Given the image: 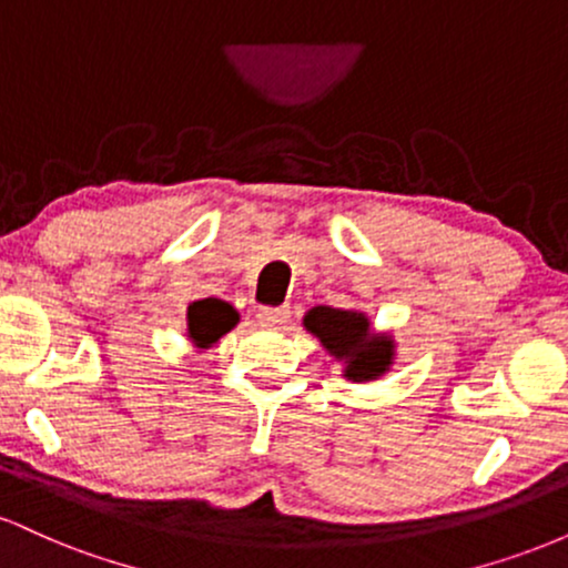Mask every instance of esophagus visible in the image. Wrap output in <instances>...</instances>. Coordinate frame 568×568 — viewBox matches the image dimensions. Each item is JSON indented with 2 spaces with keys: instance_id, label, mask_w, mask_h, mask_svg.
I'll list each match as a JSON object with an SVG mask.
<instances>
[{
  "instance_id": "34e87169",
  "label": "esophagus",
  "mask_w": 568,
  "mask_h": 568,
  "mask_svg": "<svg viewBox=\"0 0 568 568\" xmlns=\"http://www.w3.org/2000/svg\"><path fill=\"white\" fill-rule=\"evenodd\" d=\"M288 315L291 312L285 310V306H262V310H258V323H262L264 328H283V325L288 323Z\"/></svg>"
}]
</instances>
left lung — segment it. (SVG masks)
Here are the masks:
<instances>
[{
	"mask_svg": "<svg viewBox=\"0 0 568 568\" xmlns=\"http://www.w3.org/2000/svg\"><path fill=\"white\" fill-rule=\"evenodd\" d=\"M302 325L342 366L344 379L368 384L395 366V336L389 331H376L366 312L317 304L306 310Z\"/></svg>",
	"mask_w": 568,
	"mask_h": 568,
	"instance_id": "obj_1",
	"label": "left lung"
}]
</instances>
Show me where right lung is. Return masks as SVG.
Listing matches in <instances>:
<instances>
[{
    "label": "right lung",
    "mask_w": 568,
    "mask_h": 568,
    "mask_svg": "<svg viewBox=\"0 0 568 568\" xmlns=\"http://www.w3.org/2000/svg\"><path fill=\"white\" fill-rule=\"evenodd\" d=\"M240 323V312L221 298H200L186 306V336L194 349L205 352Z\"/></svg>",
    "instance_id": "1"
}]
</instances>
